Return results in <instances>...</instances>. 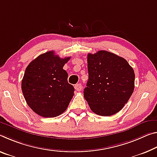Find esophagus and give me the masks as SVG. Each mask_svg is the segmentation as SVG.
<instances>
[{"mask_svg":"<svg viewBox=\"0 0 157 157\" xmlns=\"http://www.w3.org/2000/svg\"><path fill=\"white\" fill-rule=\"evenodd\" d=\"M75 90L78 91H80L82 90V86L81 84H77L75 85Z\"/></svg>","mask_w":157,"mask_h":157,"instance_id":"34e87169","label":"esophagus"}]
</instances>
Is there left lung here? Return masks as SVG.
<instances>
[{
    "instance_id": "1",
    "label": "left lung",
    "mask_w": 157,
    "mask_h": 157,
    "mask_svg": "<svg viewBox=\"0 0 157 157\" xmlns=\"http://www.w3.org/2000/svg\"><path fill=\"white\" fill-rule=\"evenodd\" d=\"M87 67L89 79L84 97L89 108L101 116L118 113L134 90L132 67L125 59L105 50L88 54Z\"/></svg>"
}]
</instances>
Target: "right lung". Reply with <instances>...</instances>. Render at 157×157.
Here are the masks:
<instances>
[{
  "label": "right lung",
  "mask_w": 157,
  "mask_h": 157,
  "mask_svg": "<svg viewBox=\"0 0 157 157\" xmlns=\"http://www.w3.org/2000/svg\"><path fill=\"white\" fill-rule=\"evenodd\" d=\"M71 57L61 59L49 51L38 56L26 67L21 90L28 105L38 115L55 117L68 108L75 89L68 82L63 68Z\"/></svg>",
  "instance_id": "add662e5"
}]
</instances>
